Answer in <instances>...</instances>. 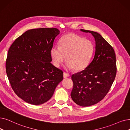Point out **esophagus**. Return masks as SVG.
I'll return each instance as SVG.
<instances>
[{
    "label": "esophagus",
    "instance_id": "obj_1",
    "mask_svg": "<svg viewBox=\"0 0 130 130\" xmlns=\"http://www.w3.org/2000/svg\"><path fill=\"white\" fill-rule=\"evenodd\" d=\"M70 74H69L68 73H66L65 72L63 73V77L64 78H67V77H69L70 76Z\"/></svg>",
    "mask_w": 130,
    "mask_h": 130
}]
</instances>
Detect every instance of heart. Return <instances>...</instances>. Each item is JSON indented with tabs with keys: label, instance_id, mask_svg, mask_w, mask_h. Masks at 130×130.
I'll return each mask as SVG.
<instances>
[{
	"label": "heart",
	"instance_id": "obj_1",
	"mask_svg": "<svg viewBox=\"0 0 130 130\" xmlns=\"http://www.w3.org/2000/svg\"><path fill=\"white\" fill-rule=\"evenodd\" d=\"M59 43V47L54 46L50 50V55L56 67H59L66 57V67L68 69L80 71L89 65L94 50L91 41L69 33L62 37Z\"/></svg>",
	"mask_w": 130,
	"mask_h": 130
}]
</instances>
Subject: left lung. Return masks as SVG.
Segmentation results:
<instances>
[{
  "instance_id": "obj_1",
  "label": "left lung",
  "mask_w": 130,
  "mask_h": 130,
  "mask_svg": "<svg viewBox=\"0 0 130 130\" xmlns=\"http://www.w3.org/2000/svg\"><path fill=\"white\" fill-rule=\"evenodd\" d=\"M80 31L94 37L95 54L85 69L72 75L74 86L71 96L77 105L88 107L99 103L108 92L116 74V56L114 49L99 33Z\"/></svg>"
}]
</instances>
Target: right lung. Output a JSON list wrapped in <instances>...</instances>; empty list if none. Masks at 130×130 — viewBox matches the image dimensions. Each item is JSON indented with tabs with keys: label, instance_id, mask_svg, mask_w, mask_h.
<instances>
[{
	"label": "right lung",
	"instance_id": "add662e5",
	"mask_svg": "<svg viewBox=\"0 0 130 130\" xmlns=\"http://www.w3.org/2000/svg\"><path fill=\"white\" fill-rule=\"evenodd\" d=\"M59 33L56 28L28 30L9 49L6 63L8 80L15 93L27 103L47 102L63 80V71L51 63L50 55Z\"/></svg>",
	"mask_w": 130,
	"mask_h": 130
}]
</instances>
